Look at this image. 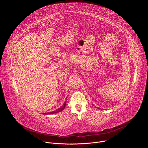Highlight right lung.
<instances>
[{
    "mask_svg": "<svg viewBox=\"0 0 148 148\" xmlns=\"http://www.w3.org/2000/svg\"><path fill=\"white\" fill-rule=\"evenodd\" d=\"M66 105V102H65L64 104H63L61 108H58V110H56V111H53V112L47 113V114H46V113H43V114H55V113H57V112H59L61 111L62 110H63V109H64V108H65Z\"/></svg>",
    "mask_w": 148,
    "mask_h": 148,
    "instance_id": "1",
    "label": "right lung"
}]
</instances>
